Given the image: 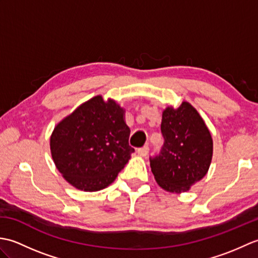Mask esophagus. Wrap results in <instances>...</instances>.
I'll use <instances>...</instances> for the list:
<instances>
[{
	"label": "esophagus",
	"instance_id": "obj_1",
	"mask_svg": "<svg viewBox=\"0 0 258 258\" xmlns=\"http://www.w3.org/2000/svg\"><path fill=\"white\" fill-rule=\"evenodd\" d=\"M138 154L142 157H145L147 154H149V146L145 145L143 147H141V149L138 150Z\"/></svg>",
	"mask_w": 258,
	"mask_h": 258
}]
</instances>
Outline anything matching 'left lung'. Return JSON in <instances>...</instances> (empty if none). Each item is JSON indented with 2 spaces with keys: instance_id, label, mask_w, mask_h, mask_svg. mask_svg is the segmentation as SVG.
<instances>
[{
  "instance_id": "1",
  "label": "left lung",
  "mask_w": 258,
  "mask_h": 258,
  "mask_svg": "<svg viewBox=\"0 0 258 258\" xmlns=\"http://www.w3.org/2000/svg\"><path fill=\"white\" fill-rule=\"evenodd\" d=\"M162 151L151 157V169L163 189L180 194L205 176L213 157L210 130L196 108L188 102L162 114Z\"/></svg>"
}]
</instances>
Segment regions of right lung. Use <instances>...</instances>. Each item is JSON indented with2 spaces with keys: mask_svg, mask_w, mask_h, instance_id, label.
Returning a JSON list of instances; mask_svg holds the SVG:
<instances>
[{
  "mask_svg": "<svg viewBox=\"0 0 258 258\" xmlns=\"http://www.w3.org/2000/svg\"><path fill=\"white\" fill-rule=\"evenodd\" d=\"M125 109L102 95L84 102L53 130V162L75 188L96 191L112 184L134 152Z\"/></svg>",
  "mask_w": 258,
  "mask_h": 258,
  "instance_id": "1",
  "label": "right lung"
}]
</instances>
